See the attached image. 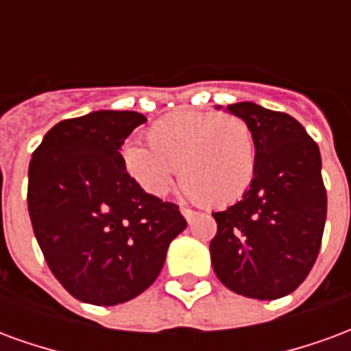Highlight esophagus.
I'll list each match as a JSON object with an SVG mask.
<instances>
[{"label":"esophagus","mask_w":351,"mask_h":351,"mask_svg":"<svg viewBox=\"0 0 351 351\" xmlns=\"http://www.w3.org/2000/svg\"><path fill=\"white\" fill-rule=\"evenodd\" d=\"M180 213H182L184 218L190 221V223L193 221V218H195V210H191V208H186V206H182V208H180Z\"/></svg>","instance_id":"34e87169"}]
</instances>
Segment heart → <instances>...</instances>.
Masks as SVG:
<instances>
[{"label": "heart", "mask_w": 351, "mask_h": 351, "mask_svg": "<svg viewBox=\"0 0 351 351\" xmlns=\"http://www.w3.org/2000/svg\"><path fill=\"white\" fill-rule=\"evenodd\" d=\"M146 145L122 146V165L152 197H163L175 171L188 195L206 206H226L243 197L256 175V141L243 118L178 110L154 122Z\"/></svg>", "instance_id": "heart-1"}]
</instances>
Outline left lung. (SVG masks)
<instances>
[{"mask_svg": "<svg viewBox=\"0 0 351 351\" xmlns=\"http://www.w3.org/2000/svg\"><path fill=\"white\" fill-rule=\"evenodd\" d=\"M228 110L254 133L256 175L241 201L213 214L210 259L231 291L272 301L301 286L319 254L327 216L322 156L293 116L250 101Z\"/></svg>", "mask_w": 351, "mask_h": 351, "instance_id": "1", "label": "left lung"}]
</instances>
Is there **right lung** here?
<instances>
[{"mask_svg": "<svg viewBox=\"0 0 351 351\" xmlns=\"http://www.w3.org/2000/svg\"><path fill=\"white\" fill-rule=\"evenodd\" d=\"M146 118L97 110L56 123L27 169V210L58 282L82 302L112 306L154 284L171 241L186 229L175 203L138 188L123 141Z\"/></svg>", "mask_w": 351, "mask_h": 351, "instance_id": "right-lung-1", "label": "right lung"}]
</instances>
